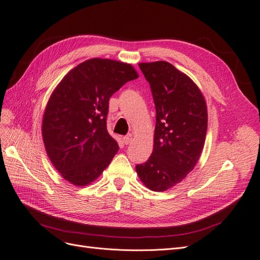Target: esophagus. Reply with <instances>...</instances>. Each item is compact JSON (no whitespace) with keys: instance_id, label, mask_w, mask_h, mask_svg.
Returning a JSON list of instances; mask_svg holds the SVG:
<instances>
[{"instance_id":"esophagus-1","label":"esophagus","mask_w":260,"mask_h":260,"mask_svg":"<svg viewBox=\"0 0 260 260\" xmlns=\"http://www.w3.org/2000/svg\"><path fill=\"white\" fill-rule=\"evenodd\" d=\"M132 139H133V136H132L131 133L127 134V136H124V137L122 138V140H123V143L126 144V145L130 144V143H131V141H132Z\"/></svg>"}]
</instances>
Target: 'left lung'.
Returning a JSON list of instances; mask_svg holds the SVG:
<instances>
[{
  "instance_id": "1",
  "label": "left lung",
  "mask_w": 260,
  "mask_h": 260,
  "mask_svg": "<svg viewBox=\"0 0 260 260\" xmlns=\"http://www.w3.org/2000/svg\"><path fill=\"white\" fill-rule=\"evenodd\" d=\"M139 66L149 82L157 122L152 153L136 170L148 189L163 192L181 182L199 161L208 123L207 105L199 86L169 61Z\"/></svg>"
}]
</instances>
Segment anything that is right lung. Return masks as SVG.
<instances>
[{"label": "right lung", "instance_id": "1", "mask_svg": "<svg viewBox=\"0 0 260 260\" xmlns=\"http://www.w3.org/2000/svg\"><path fill=\"white\" fill-rule=\"evenodd\" d=\"M132 65L90 58L71 69L52 92L44 113L43 140L61 177L77 186L95 181L119 149L107 129L109 100L128 81Z\"/></svg>", "mask_w": 260, "mask_h": 260}]
</instances>
